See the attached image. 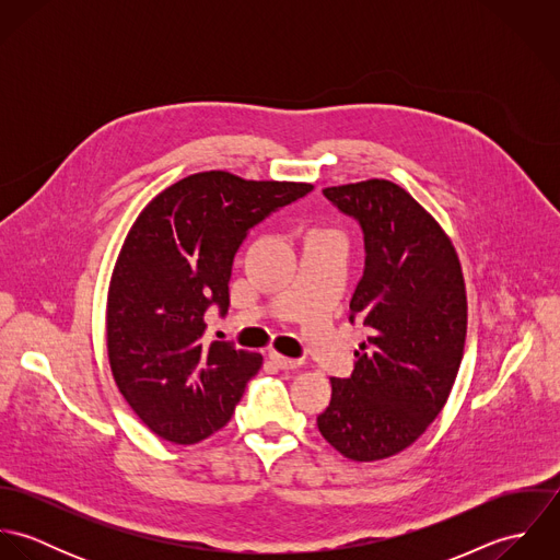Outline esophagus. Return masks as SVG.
I'll return each mask as SVG.
<instances>
[{
  "mask_svg": "<svg viewBox=\"0 0 560 560\" xmlns=\"http://www.w3.org/2000/svg\"><path fill=\"white\" fill-rule=\"evenodd\" d=\"M269 358H271V362H273L278 369H284V371H289V369H298V366L302 364V360L287 358V355L278 353V351H271V353H269Z\"/></svg>",
  "mask_w": 560,
  "mask_h": 560,
  "instance_id": "obj_1",
  "label": "esophagus"
}]
</instances>
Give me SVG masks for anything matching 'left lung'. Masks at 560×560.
I'll return each mask as SVG.
<instances>
[{
  "label": "left lung",
  "instance_id": "8db88e82",
  "mask_svg": "<svg viewBox=\"0 0 560 560\" xmlns=\"http://www.w3.org/2000/svg\"><path fill=\"white\" fill-rule=\"evenodd\" d=\"M323 194L364 231L366 267L349 308L371 336L351 377L329 380L317 424L342 457L377 462L411 446L446 405L466 345V280L446 231L397 183Z\"/></svg>",
  "mask_w": 560,
  "mask_h": 560
}]
</instances>
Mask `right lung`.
Masks as SVG:
<instances>
[{
    "instance_id": "add662e5",
    "label": "right lung",
    "mask_w": 560,
    "mask_h": 560,
    "mask_svg": "<svg viewBox=\"0 0 560 560\" xmlns=\"http://www.w3.org/2000/svg\"><path fill=\"white\" fill-rule=\"evenodd\" d=\"M311 189L198 172L158 194L127 233L107 289V358L120 395L161 440L196 444L231 420L262 355L207 345L205 315L229 311L245 233Z\"/></svg>"
}]
</instances>
